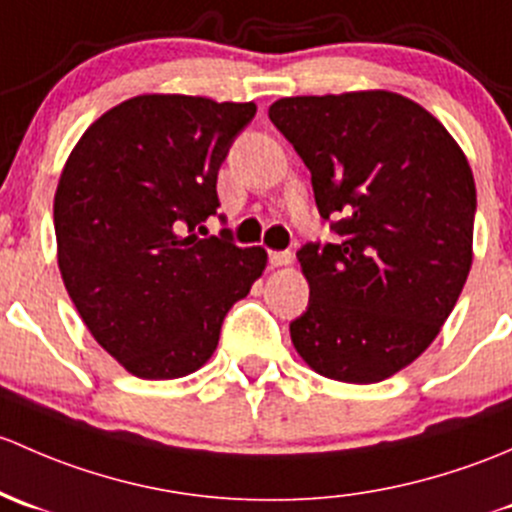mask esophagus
Wrapping results in <instances>:
<instances>
[{
  "label": "esophagus",
  "mask_w": 512,
  "mask_h": 512,
  "mask_svg": "<svg viewBox=\"0 0 512 512\" xmlns=\"http://www.w3.org/2000/svg\"><path fill=\"white\" fill-rule=\"evenodd\" d=\"M268 261H271L273 268H281L293 261V254L291 251H271V254H268Z\"/></svg>",
  "instance_id": "1"
}]
</instances>
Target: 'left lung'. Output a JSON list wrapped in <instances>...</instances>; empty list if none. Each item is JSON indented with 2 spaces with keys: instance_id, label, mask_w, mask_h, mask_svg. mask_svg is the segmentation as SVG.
Returning <instances> with one entry per match:
<instances>
[{
  "instance_id": "obj_1",
  "label": "left lung",
  "mask_w": 512,
  "mask_h": 512,
  "mask_svg": "<svg viewBox=\"0 0 512 512\" xmlns=\"http://www.w3.org/2000/svg\"><path fill=\"white\" fill-rule=\"evenodd\" d=\"M310 170L337 244H305L295 352L323 377L372 384L434 342L473 263L476 182L426 108L392 91L281 98L268 108Z\"/></svg>"
}]
</instances>
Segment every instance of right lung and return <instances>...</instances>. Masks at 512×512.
Here are the masks:
<instances>
[{"label":"right lung","instance_id":"add662e5","mask_svg":"<svg viewBox=\"0 0 512 512\" xmlns=\"http://www.w3.org/2000/svg\"><path fill=\"white\" fill-rule=\"evenodd\" d=\"M254 115V103L145 93L105 110L63 165V286L98 345L135 377L207 365L224 315L266 271L261 246L194 234L217 214L219 167Z\"/></svg>","mask_w":512,"mask_h":512}]
</instances>
